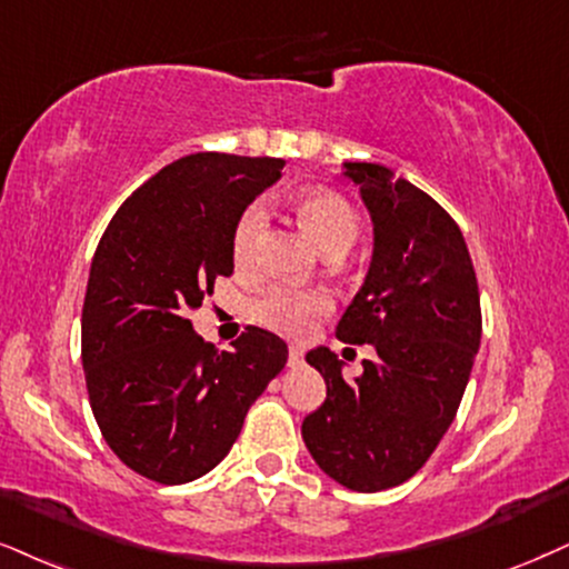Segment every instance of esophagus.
Segmentation results:
<instances>
[{
  "instance_id": "esophagus-1",
  "label": "esophagus",
  "mask_w": 569,
  "mask_h": 569,
  "mask_svg": "<svg viewBox=\"0 0 569 569\" xmlns=\"http://www.w3.org/2000/svg\"><path fill=\"white\" fill-rule=\"evenodd\" d=\"M300 361H303V348L290 346V353H287V363H290V367H298Z\"/></svg>"
}]
</instances>
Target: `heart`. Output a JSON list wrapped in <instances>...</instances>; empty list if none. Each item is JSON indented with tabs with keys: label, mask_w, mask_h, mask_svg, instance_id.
Returning a JSON list of instances; mask_svg holds the SVG:
<instances>
[{
	"label": "heart",
	"mask_w": 569,
	"mask_h": 569,
	"mask_svg": "<svg viewBox=\"0 0 569 569\" xmlns=\"http://www.w3.org/2000/svg\"><path fill=\"white\" fill-rule=\"evenodd\" d=\"M298 216L317 237V242L327 250H348L359 237V216L346 200L332 192L300 194ZM266 229V206L252 202L237 219L234 234H231V256L237 266H250L256 261L258 242ZM332 311V298L325 290H290V287H273L261 298L252 300V319L258 325L287 335V338H306L321 317Z\"/></svg>",
	"instance_id": "heart-1"
}]
</instances>
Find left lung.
<instances>
[{"label":"left lung","mask_w":569,"mask_h":569,"mask_svg":"<svg viewBox=\"0 0 569 569\" xmlns=\"http://www.w3.org/2000/svg\"><path fill=\"white\" fill-rule=\"evenodd\" d=\"M346 177L371 213L375 256L338 338L371 342L377 361L346 380L329 348L306 356L327 401L303 440L329 478L377 493L417 475L451 427L480 348V290L459 223L430 194L377 163H346Z\"/></svg>","instance_id":"8db88e82"}]
</instances>
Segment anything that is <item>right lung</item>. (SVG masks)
<instances>
[{
	"instance_id": "right-lung-1",
	"label": "right lung",
	"mask_w": 569,
	"mask_h": 569,
	"mask_svg": "<svg viewBox=\"0 0 569 569\" xmlns=\"http://www.w3.org/2000/svg\"><path fill=\"white\" fill-rule=\"evenodd\" d=\"M284 160L198 152L147 179L116 210L91 258L81 361L102 438L147 480L210 472L248 409L284 369L287 346L248 327L216 350L189 313L234 269L237 219Z\"/></svg>"
}]
</instances>
